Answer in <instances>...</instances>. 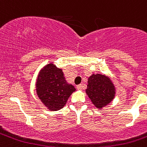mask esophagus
<instances>
[{
    "label": "esophagus",
    "mask_w": 147,
    "mask_h": 147,
    "mask_svg": "<svg viewBox=\"0 0 147 147\" xmlns=\"http://www.w3.org/2000/svg\"><path fill=\"white\" fill-rule=\"evenodd\" d=\"M77 88H78V90H82L84 88V86L83 85L80 84V85H78V86H77Z\"/></svg>",
    "instance_id": "esophagus-1"
}]
</instances>
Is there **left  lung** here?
Wrapping results in <instances>:
<instances>
[{"instance_id": "1", "label": "left lung", "mask_w": 147, "mask_h": 147, "mask_svg": "<svg viewBox=\"0 0 147 147\" xmlns=\"http://www.w3.org/2000/svg\"><path fill=\"white\" fill-rule=\"evenodd\" d=\"M85 92L98 109L111 102L116 95V88L109 78L101 74H92L88 78Z\"/></svg>"}]
</instances>
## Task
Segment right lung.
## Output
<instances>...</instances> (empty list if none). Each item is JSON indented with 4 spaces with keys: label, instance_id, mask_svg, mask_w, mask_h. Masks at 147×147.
I'll list each match as a JSON object with an SVG mask.
<instances>
[{
    "label": "right lung",
    "instance_id": "right-lung-1",
    "mask_svg": "<svg viewBox=\"0 0 147 147\" xmlns=\"http://www.w3.org/2000/svg\"><path fill=\"white\" fill-rule=\"evenodd\" d=\"M36 90L47 109L56 111L65 106L68 98L76 89L67 82L62 69L49 63L39 71Z\"/></svg>",
    "mask_w": 147,
    "mask_h": 147
}]
</instances>
